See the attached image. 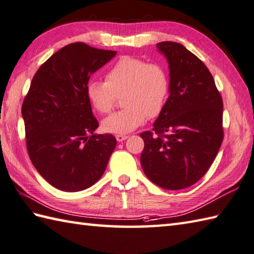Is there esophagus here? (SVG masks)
<instances>
[{"mask_svg":"<svg viewBox=\"0 0 254 254\" xmlns=\"http://www.w3.org/2000/svg\"><path fill=\"white\" fill-rule=\"evenodd\" d=\"M115 137L117 139V141H120V142L126 140V139L128 138V136H126V134H116Z\"/></svg>","mask_w":254,"mask_h":254,"instance_id":"34e87169","label":"esophagus"}]
</instances>
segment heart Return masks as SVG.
<instances>
[{
	"instance_id": "1",
	"label": "heart",
	"mask_w": 254,
	"mask_h": 254,
	"mask_svg": "<svg viewBox=\"0 0 254 254\" xmlns=\"http://www.w3.org/2000/svg\"><path fill=\"white\" fill-rule=\"evenodd\" d=\"M170 93L167 69L159 64H148L134 57H122L107 71L106 81L92 80L86 85V96L98 113H110L118 95L125 106L102 122L105 131L127 133L149 118L162 113Z\"/></svg>"
}]
</instances>
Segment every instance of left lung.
I'll list each match as a JSON object with an SVG mask.
<instances>
[{
    "label": "left lung",
    "instance_id": "1",
    "mask_svg": "<svg viewBox=\"0 0 254 254\" xmlns=\"http://www.w3.org/2000/svg\"><path fill=\"white\" fill-rule=\"evenodd\" d=\"M168 60L170 95L152 131L140 137L147 178L165 190H182L204 177L224 139L222 100L207 66L183 45L161 41Z\"/></svg>",
    "mask_w": 254,
    "mask_h": 254
}]
</instances>
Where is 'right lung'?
Instances as JSON below:
<instances>
[{"mask_svg": "<svg viewBox=\"0 0 254 254\" xmlns=\"http://www.w3.org/2000/svg\"><path fill=\"white\" fill-rule=\"evenodd\" d=\"M116 54L70 44L33 77L22 105L26 146L36 170L56 189H89L102 178L116 147L113 134L94 133L98 123L86 96L91 75Z\"/></svg>", "mask_w": 254, "mask_h": 254, "instance_id": "add662e5", "label": "right lung"}]
</instances>
